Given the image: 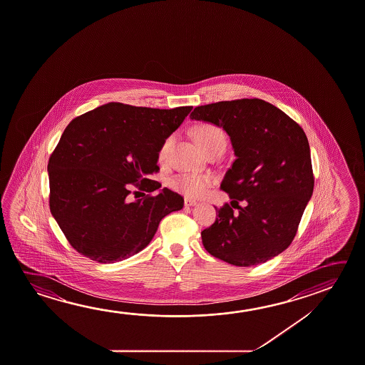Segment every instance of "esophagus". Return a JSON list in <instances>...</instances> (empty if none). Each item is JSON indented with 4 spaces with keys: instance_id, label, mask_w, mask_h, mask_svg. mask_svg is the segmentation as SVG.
I'll return each mask as SVG.
<instances>
[{
    "instance_id": "1",
    "label": "esophagus",
    "mask_w": 365,
    "mask_h": 365,
    "mask_svg": "<svg viewBox=\"0 0 365 365\" xmlns=\"http://www.w3.org/2000/svg\"><path fill=\"white\" fill-rule=\"evenodd\" d=\"M197 205V201H195V200H191V198H185V206L187 207H191V206H196Z\"/></svg>"
}]
</instances>
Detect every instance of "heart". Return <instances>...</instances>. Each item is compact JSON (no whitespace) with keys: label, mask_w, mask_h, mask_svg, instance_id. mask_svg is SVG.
Listing matches in <instances>:
<instances>
[{"label":"heart","mask_w":365,"mask_h":365,"mask_svg":"<svg viewBox=\"0 0 365 365\" xmlns=\"http://www.w3.org/2000/svg\"><path fill=\"white\" fill-rule=\"evenodd\" d=\"M195 140L198 146L203 150V153L217 145H224V146L227 145V138L224 132L214 125H198L195 130ZM170 145H172V138H168L163 143L158 153L159 162L164 163L167 160L168 151ZM212 185H214V178L210 174L182 173L170 180V187L174 191L178 192L185 197L191 198L201 197Z\"/></svg>","instance_id":"b5f03b06"}]
</instances>
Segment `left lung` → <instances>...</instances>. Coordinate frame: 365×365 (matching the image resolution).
<instances>
[{"label": "left lung", "mask_w": 365, "mask_h": 365, "mask_svg": "<svg viewBox=\"0 0 365 365\" xmlns=\"http://www.w3.org/2000/svg\"><path fill=\"white\" fill-rule=\"evenodd\" d=\"M190 118L221 127L237 156L220 187L239 212L227 203L215 207V222L201 233L205 250L240 267L280 255L293 242L314 187L304 131L281 109L256 98L196 107Z\"/></svg>", "instance_id": "obj_1"}]
</instances>
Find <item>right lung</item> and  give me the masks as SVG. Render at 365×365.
Masks as SVG:
<instances>
[{"mask_svg":"<svg viewBox=\"0 0 365 365\" xmlns=\"http://www.w3.org/2000/svg\"><path fill=\"white\" fill-rule=\"evenodd\" d=\"M108 103L72 120L49 158V209L68 243L85 257L113 263L143 251L183 197L163 188L131 201L132 187L162 185L158 153L191 112Z\"/></svg>","mask_w":365,"mask_h":365,"instance_id":"right-lung-1","label":"right lung"}]
</instances>
